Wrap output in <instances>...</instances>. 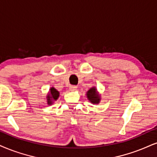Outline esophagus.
<instances>
[{
    "label": "esophagus",
    "mask_w": 157,
    "mask_h": 157,
    "mask_svg": "<svg viewBox=\"0 0 157 157\" xmlns=\"http://www.w3.org/2000/svg\"><path fill=\"white\" fill-rule=\"evenodd\" d=\"M70 90L72 91V92H74V91H75L77 90V87L75 86H70Z\"/></svg>",
    "instance_id": "1"
}]
</instances>
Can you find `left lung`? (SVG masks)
<instances>
[{"label":"left lung","mask_w":157,"mask_h":157,"mask_svg":"<svg viewBox=\"0 0 157 157\" xmlns=\"http://www.w3.org/2000/svg\"><path fill=\"white\" fill-rule=\"evenodd\" d=\"M86 98L91 103L94 104V105H98L100 103V100H101V96L98 92V90L95 86H92L86 92Z\"/></svg>","instance_id":"obj_1"}]
</instances>
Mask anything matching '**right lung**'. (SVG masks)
<instances>
[{
    "mask_svg": "<svg viewBox=\"0 0 157 157\" xmlns=\"http://www.w3.org/2000/svg\"><path fill=\"white\" fill-rule=\"evenodd\" d=\"M59 97V92L56 90L55 87H51L49 89V92L46 95V102L49 105H51L54 104L56 100H57Z\"/></svg>",
    "mask_w": 157,
    "mask_h": 157,
    "instance_id": "add662e5",
    "label": "right lung"
}]
</instances>
